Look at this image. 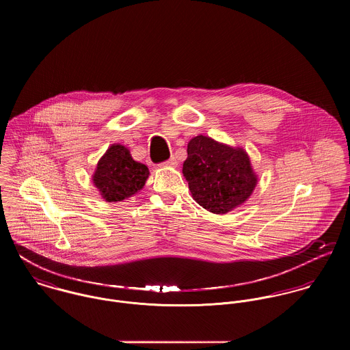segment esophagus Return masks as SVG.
Segmentation results:
<instances>
[{"label": "esophagus", "mask_w": 350, "mask_h": 350, "mask_svg": "<svg viewBox=\"0 0 350 350\" xmlns=\"http://www.w3.org/2000/svg\"><path fill=\"white\" fill-rule=\"evenodd\" d=\"M163 165H165V167H176V165H178V161H176V159L172 156V157H170L167 161H164Z\"/></svg>", "instance_id": "obj_1"}]
</instances>
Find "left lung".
<instances>
[{
  "label": "left lung",
  "instance_id": "left-lung-1",
  "mask_svg": "<svg viewBox=\"0 0 350 350\" xmlns=\"http://www.w3.org/2000/svg\"><path fill=\"white\" fill-rule=\"evenodd\" d=\"M183 175L193 198L214 214H225L243 204L257 185L245 150L202 135L187 144Z\"/></svg>",
  "mask_w": 350,
  "mask_h": 350
}]
</instances>
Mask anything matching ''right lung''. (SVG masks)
I'll return each instance as SVG.
<instances>
[{
  "label": "right lung",
  "mask_w": 350,
  "mask_h": 350,
  "mask_svg": "<svg viewBox=\"0 0 350 350\" xmlns=\"http://www.w3.org/2000/svg\"><path fill=\"white\" fill-rule=\"evenodd\" d=\"M148 176L146 164L133 160L126 147L113 144L100 157L93 183L106 202H121L140 191Z\"/></svg>",
  "instance_id": "add662e5"
}]
</instances>
